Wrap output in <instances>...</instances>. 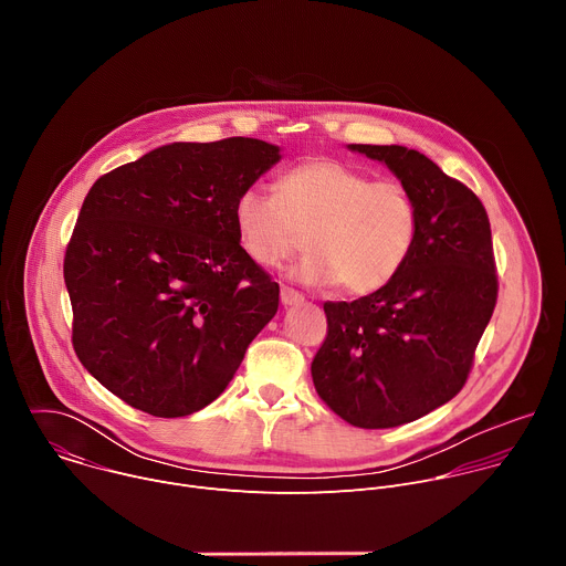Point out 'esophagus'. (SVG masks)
Returning <instances> with one entry per match:
<instances>
[{"label":"esophagus","instance_id":"obj_1","mask_svg":"<svg viewBox=\"0 0 566 566\" xmlns=\"http://www.w3.org/2000/svg\"><path fill=\"white\" fill-rule=\"evenodd\" d=\"M280 302H282L284 306H295V304H302L304 297H302V293H297V291H293V289H289V286H282V291H280Z\"/></svg>","mask_w":566,"mask_h":566}]
</instances>
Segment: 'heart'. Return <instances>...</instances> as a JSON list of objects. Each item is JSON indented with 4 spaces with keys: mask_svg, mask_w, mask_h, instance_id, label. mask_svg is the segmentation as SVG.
Masks as SVG:
<instances>
[{
    "mask_svg": "<svg viewBox=\"0 0 566 566\" xmlns=\"http://www.w3.org/2000/svg\"><path fill=\"white\" fill-rule=\"evenodd\" d=\"M239 247L255 264L275 269L302 249L308 255L291 277L308 286H336L369 295L408 264L419 208L406 186L371 181L340 160L313 158L282 172L273 195L249 188L232 206Z\"/></svg>",
    "mask_w": 566,
    "mask_h": 566,
    "instance_id": "b5f03b06",
    "label": "heart"
}]
</instances>
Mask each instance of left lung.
Segmentation results:
<instances>
[{
	"mask_svg": "<svg viewBox=\"0 0 566 566\" xmlns=\"http://www.w3.org/2000/svg\"><path fill=\"white\" fill-rule=\"evenodd\" d=\"M380 160L419 208L402 271L354 302H325L327 338L311 363L317 396L365 430L417 421L454 398L497 304L486 208L434 160L402 145H349Z\"/></svg>",
	"mask_w": 566,
	"mask_h": 566,
	"instance_id": "obj_1",
	"label": "left lung"
}]
</instances>
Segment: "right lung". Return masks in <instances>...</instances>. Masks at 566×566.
<instances>
[{"instance_id": "obj_1", "label": "right lung", "mask_w": 566, "mask_h": 566, "mask_svg": "<svg viewBox=\"0 0 566 566\" xmlns=\"http://www.w3.org/2000/svg\"><path fill=\"white\" fill-rule=\"evenodd\" d=\"M280 147L232 136L170 143L103 175L64 255L73 349L127 406L199 412L277 313L280 286L239 247L234 199Z\"/></svg>"}]
</instances>
